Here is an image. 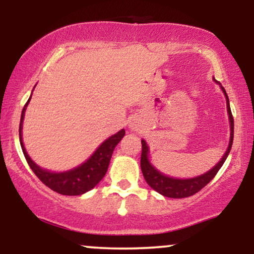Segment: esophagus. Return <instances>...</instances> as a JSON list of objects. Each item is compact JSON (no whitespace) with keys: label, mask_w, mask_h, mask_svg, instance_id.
Listing matches in <instances>:
<instances>
[{"label":"esophagus","mask_w":254,"mask_h":254,"mask_svg":"<svg viewBox=\"0 0 254 254\" xmlns=\"http://www.w3.org/2000/svg\"><path fill=\"white\" fill-rule=\"evenodd\" d=\"M129 127H130L131 130H135V131H138L139 129H141V124H139L138 119H137V118L131 119L130 123H129Z\"/></svg>","instance_id":"obj_1"}]
</instances>
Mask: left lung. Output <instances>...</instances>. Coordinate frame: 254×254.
<instances>
[{
    "mask_svg": "<svg viewBox=\"0 0 254 254\" xmlns=\"http://www.w3.org/2000/svg\"><path fill=\"white\" fill-rule=\"evenodd\" d=\"M221 88H222L227 99V111H228L229 123H230V139H229L228 148H227L226 153H224V155L222 156V159H221V161L218 162L216 166H214L210 171H208L206 173L202 174V176L190 178V179H177V178L165 176V174H162L161 172L157 171L156 168L149 162V159H148L149 148H148V145L145 143L144 139H142V154H141L142 173H143V177L148 185H149L153 190H155L156 192H159L160 194H162V196L170 197V198H185V197L193 196V194L197 193L198 191L202 190L206 184L210 183L211 179H214V177L216 176V173L220 171V168L222 167L224 161H226L227 156H228L229 151L232 149L233 138H234V119H233L232 111H230L228 95H227L226 90H224L222 86H221Z\"/></svg>",
    "mask_w": 254,
    "mask_h": 254,
    "instance_id": "left-lung-1",
    "label": "left lung"
}]
</instances>
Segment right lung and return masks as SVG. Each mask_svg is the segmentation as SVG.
I'll use <instances>...</instances> for the list:
<instances>
[{"label":"right lung","mask_w":254,"mask_h":254,"mask_svg":"<svg viewBox=\"0 0 254 254\" xmlns=\"http://www.w3.org/2000/svg\"><path fill=\"white\" fill-rule=\"evenodd\" d=\"M31 97L27 100V103L25 104L24 109H22L19 127L20 144H21L26 161H27L31 170L39 178L40 182L45 184L48 188H50L51 190L57 192V193L64 194V196H78V194L86 193L87 191L92 190L106 174L113 150H115L116 145L119 143V141L124 137L125 130L122 129L117 133L109 137L106 141L100 144V147L94 151V154L86 162H83L82 165L74 168V170L61 172V173H55V172L43 170V168H40L39 166L32 161L31 157L28 156L27 151L25 149L24 143H22V122H24L25 111L28 103H30Z\"/></svg>","instance_id":"right-lung-1"}]
</instances>
